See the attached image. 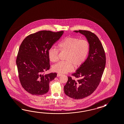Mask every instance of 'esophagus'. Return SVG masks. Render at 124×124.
Masks as SVG:
<instances>
[{
    "label": "esophagus",
    "mask_w": 124,
    "mask_h": 124,
    "mask_svg": "<svg viewBox=\"0 0 124 124\" xmlns=\"http://www.w3.org/2000/svg\"><path fill=\"white\" fill-rule=\"evenodd\" d=\"M61 74H60V73H58L57 74V77H59L61 76Z\"/></svg>",
    "instance_id": "34e87169"
}]
</instances>
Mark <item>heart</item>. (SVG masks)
<instances>
[{
  "label": "heart",
  "mask_w": 124,
  "mask_h": 124,
  "mask_svg": "<svg viewBox=\"0 0 124 124\" xmlns=\"http://www.w3.org/2000/svg\"><path fill=\"white\" fill-rule=\"evenodd\" d=\"M58 49L51 47L48 52L50 60L56 62L59 59V51L66 52L65 61H61L54 65L53 70L58 73H63L71 71L73 65L75 68L81 66L87 56L90 44L86 39H80L75 37L65 38L58 44Z\"/></svg>",
  "instance_id": "heart-1"
}]
</instances>
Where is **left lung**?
<instances>
[{
    "mask_svg": "<svg viewBox=\"0 0 124 124\" xmlns=\"http://www.w3.org/2000/svg\"><path fill=\"white\" fill-rule=\"evenodd\" d=\"M74 32L83 34L90 44L87 59L72 74L78 79L68 77V81L64 86L66 95L79 100L90 95L100 84L106 65V55L101 42L94 33L87 30Z\"/></svg>",
    "mask_w": 124,
    "mask_h": 124,
    "instance_id": "1",
    "label": "left lung"
}]
</instances>
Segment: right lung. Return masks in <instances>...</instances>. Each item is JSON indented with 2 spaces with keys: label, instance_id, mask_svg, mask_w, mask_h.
<instances>
[{
  "label": "right lung",
  "instance_id": "obj_1",
  "mask_svg": "<svg viewBox=\"0 0 124 124\" xmlns=\"http://www.w3.org/2000/svg\"><path fill=\"white\" fill-rule=\"evenodd\" d=\"M63 33V31L42 30L30 34L22 41L16 63L21 84L28 93L41 95L48 91L49 82L57 73H43L50 68L48 52Z\"/></svg>",
  "mask_w": 124,
  "mask_h": 124
}]
</instances>
